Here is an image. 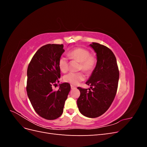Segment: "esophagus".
<instances>
[{"label":"esophagus","mask_w":147,"mask_h":147,"mask_svg":"<svg viewBox=\"0 0 147 147\" xmlns=\"http://www.w3.org/2000/svg\"><path fill=\"white\" fill-rule=\"evenodd\" d=\"M70 86H71V89H72V90H73V89H75V88H76V87H75V86H74V85H71Z\"/></svg>","instance_id":"1"}]
</instances>
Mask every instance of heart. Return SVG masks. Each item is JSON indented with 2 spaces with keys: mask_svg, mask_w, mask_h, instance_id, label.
Listing matches in <instances>:
<instances>
[{
  "mask_svg": "<svg viewBox=\"0 0 147 147\" xmlns=\"http://www.w3.org/2000/svg\"><path fill=\"white\" fill-rule=\"evenodd\" d=\"M69 59L79 62L78 70H83L86 74H90L94 70L97 64V56L92 54L90 50L82 47L75 48L68 53ZM58 67L61 72L64 73L69 70V62L66 57L61 56L58 60ZM85 77L83 72H70L64 76V81L72 85H77L83 81Z\"/></svg>",
  "mask_w": 147,
  "mask_h": 147,
  "instance_id": "obj_1",
  "label": "heart"
}]
</instances>
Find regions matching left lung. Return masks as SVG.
Masks as SVG:
<instances>
[{
    "label": "left lung",
    "mask_w": 147,
    "mask_h": 147,
    "mask_svg": "<svg viewBox=\"0 0 147 147\" xmlns=\"http://www.w3.org/2000/svg\"><path fill=\"white\" fill-rule=\"evenodd\" d=\"M91 47L96 53L97 64L86 84L90 88L78 87L80 96L77 105L80 112L88 118H96L109 109L116 96L119 70L112 51L103 45L93 42Z\"/></svg>",
    "instance_id": "obj_1"
}]
</instances>
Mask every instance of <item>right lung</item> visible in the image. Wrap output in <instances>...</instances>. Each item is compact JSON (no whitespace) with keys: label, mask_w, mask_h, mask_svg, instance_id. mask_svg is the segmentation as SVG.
Returning a JSON list of instances; mask_svg holds the SVG:
<instances>
[{"label":"right lung","mask_w":147,"mask_h":147,"mask_svg":"<svg viewBox=\"0 0 147 147\" xmlns=\"http://www.w3.org/2000/svg\"><path fill=\"white\" fill-rule=\"evenodd\" d=\"M63 44H47L39 48L32 57L27 70L26 91L34 110L41 117L52 120L63 112L65 101L70 90L68 83L59 84L53 91L61 77L58 60L64 52Z\"/></svg>","instance_id":"right-lung-1"}]
</instances>
